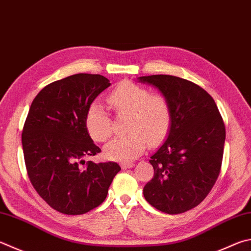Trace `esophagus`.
<instances>
[{"label": "esophagus", "mask_w": 251, "mask_h": 251, "mask_svg": "<svg viewBox=\"0 0 251 251\" xmlns=\"http://www.w3.org/2000/svg\"><path fill=\"white\" fill-rule=\"evenodd\" d=\"M135 165L133 162H124V163H122L121 165V167H122V169L123 170H126V169H129V168H133Z\"/></svg>", "instance_id": "1"}]
</instances>
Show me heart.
<instances>
[{
    "instance_id": "obj_1",
    "label": "heart",
    "mask_w": 251,
    "mask_h": 251,
    "mask_svg": "<svg viewBox=\"0 0 251 251\" xmlns=\"http://www.w3.org/2000/svg\"><path fill=\"white\" fill-rule=\"evenodd\" d=\"M107 102L117 115H127L125 136L114 138L104 148V154L113 161L129 162L138 158L150 145H157L169 134L172 113L170 103L159 93H150L143 85L123 81L108 94ZM84 125L95 141H105L112 135V120L99 103L88 107Z\"/></svg>"
}]
</instances>
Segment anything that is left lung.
Masks as SVG:
<instances>
[{"label":"left lung","instance_id":"left-lung-1","mask_svg":"<svg viewBox=\"0 0 251 251\" xmlns=\"http://www.w3.org/2000/svg\"><path fill=\"white\" fill-rule=\"evenodd\" d=\"M138 81L160 91L172 113L168 138L150 157L154 175L144 186V197L163 213H184L207 197L220 176L224 122L213 98L193 82L168 75Z\"/></svg>","mask_w":251,"mask_h":251}]
</instances>
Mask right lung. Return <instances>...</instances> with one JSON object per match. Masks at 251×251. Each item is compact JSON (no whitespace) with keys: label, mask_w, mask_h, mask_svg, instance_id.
Masks as SVG:
<instances>
[{"label":"right lung","mask_w":251,"mask_h":251,"mask_svg":"<svg viewBox=\"0 0 251 251\" xmlns=\"http://www.w3.org/2000/svg\"><path fill=\"white\" fill-rule=\"evenodd\" d=\"M111 85L101 75L78 74L45 86L31 103L22 133L27 175L49 206L80 215L106 199L116 162H85L101 152L84 125L88 107Z\"/></svg>","instance_id":"1"}]
</instances>
